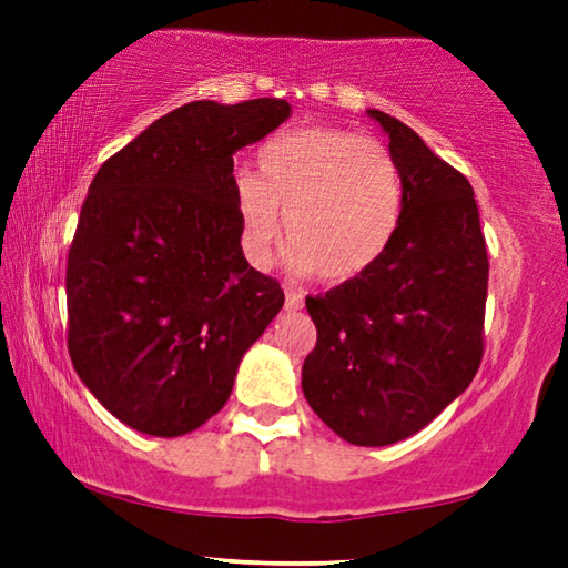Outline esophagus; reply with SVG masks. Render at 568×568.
<instances>
[{
    "instance_id": "1",
    "label": "esophagus",
    "mask_w": 568,
    "mask_h": 568,
    "mask_svg": "<svg viewBox=\"0 0 568 568\" xmlns=\"http://www.w3.org/2000/svg\"><path fill=\"white\" fill-rule=\"evenodd\" d=\"M284 307H286V310H300V307H302V294L286 290V292H284Z\"/></svg>"
}]
</instances>
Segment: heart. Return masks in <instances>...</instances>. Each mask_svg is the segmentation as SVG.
Returning <instances> with one entry per match:
<instances>
[{"label":"heart","instance_id":"1","mask_svg":"<svg viewBox=\"0 0 568 568\" xmlns=\"http://www.w3.org/2000/svg\"><path fill=\"white\" fill-rule=\"evenodd\" d=\"M245 251L268 263L282 214L297 271L348 282L383 258L403 214V178L383 142L346 129H294L258 150V175L235 178Z\"/></svg>","mask_w":568,"mask_h":568}]
</instances>
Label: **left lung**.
<instances>
[{
  "instance_id": "obj_1",
  "label": "left lung",
  "mask_w": 568,
  "mask_h": 568,
  "mask_svg": "<svg viewBox=\"0 0 568 568\" xmlns=\"http://www.w3.org/2000/svg\"><path fill=\"white\" fill-rule=\"evenodd\" d=\"M367 115L400 168V224L375 266L305 300L317 344L302 393L341 439L385 447L424 429L476 377L488 255L468 178L403 121Z\"/></svg>"
}]
</instances>
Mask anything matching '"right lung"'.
Wrapping results in <instances>:
<instances>
[{
    "label": "right lung",
    "instance_id": "add662e5",
    "mask_svg": "<svg viewBox=\"0 0 568 568\" xmlns=\"http://www.w3.org/2000/svg\"><path fill=\"white\" fill-rule=\"evenodd\" d=\"M292 115L286 100H193L92 178L67 261L69 356L131 429L181 437L220 414L247 348L284 305L245 261L235 152Z\"/></svg>",
    "mask_w": 568,
    "mask_h": 568
}]
</instances>
